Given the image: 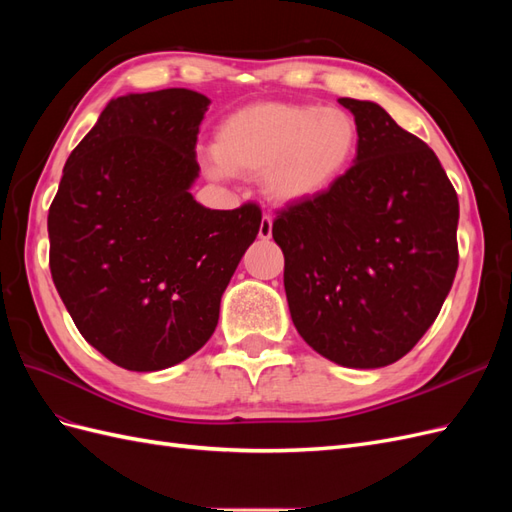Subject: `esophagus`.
Instances as JSON below:
<instances>
[{
	"mask_svg": "<svg viewBox=\"0 0 512 512\" xmlns=\"http://www.w3.org/2000/svg\"><path fill=\"white\" fill-rule=\"evenodd\" d=\"M273 235V220L269 218V215H265V218L260 220V228H258V237L262 241H269Z\"/></svg>",
	"mask_w": 512,
	"mask_h": 512,
	"instance_id": "1",
	"label": "esophagus"
}]
</instances>
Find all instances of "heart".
Masks as SVG:
<instances>
[{
    "mask_svg": "<svg viewBox=\"0 0 512 512\" xmlns=\"http://www.w3.org/2000/svg\"><path fill=\"white\" fill-rule=\"evenodd\" d=\"M359 126L342 108L262 102L228 115L213 138L211 175H262V190L280 205H301L346 177Z\"/></svg>",
    "mask_w": 512,
    "mask_h": 512,
    "instance_id": "1",
    "label": "heart"
}]
</instances>
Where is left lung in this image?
<instances>
[{
    "label": "left lung",
    "instance_id": "1",
    "mask_svg": "<svg viewBox=\"0 0 512 512\" xmlns=\"http://www.w3.org/2000/svg\"><path fill=\"white\" fill-rule=\"evenodd\" d=\"M359 126L354 166L331 192L273 222L299 335L354 369L399 361L425 335L457 273L459 200L421 138L376 102L339 98Z\"/></svg>",
    "mask_w": 512,
    "mask_h": 512
}]
</instances>
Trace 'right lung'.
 <instances>
[{
    "label": "right lung",
    "instance_id": "obj_1",
    "mask_svg": "<svg viewBox=\"0 0 512 512\" xmlns=\"http://www.w3.org/2000/svg\"><path fill=\"white\" fill-rule=\"evenodd\" d=\"M192 89L126 94L76 145L49 209L51 275L76 329L108 361L160 371L203 348L232 273L258 235L247 203H196Z\"/></svg>",
    "mask_w": 512,
    "mask_h": 512
}]
</instances>
